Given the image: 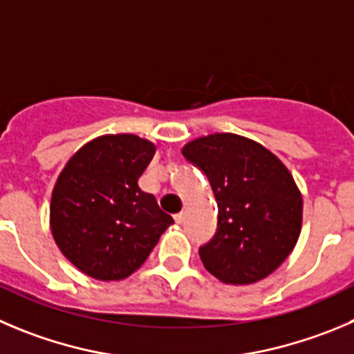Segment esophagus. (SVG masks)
<instances>
[{"instance_id": "obj_1", "label": "esophagus", "mask_w": 354, "mask_h": 354, "mask_svg": "<svg viewBox=\"0 0 354 354\" xmlns=\"http://www.w3.org/2000/svg\"><path fill=\"white\" fill-rule=\"evenodd\" d=\"M174 222H176V223H183L185 222V213L174 214Z\"/></svg>"}]
</instances>
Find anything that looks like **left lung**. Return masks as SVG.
Segmentation results:
<instances>
[{"label": "left lung", "instance_id": "8db88e82", "mask_svg": "<svg viewBox=\"0 0 354 354\" xmlns=\"http://www.w3.org/2000/svg\"><path fill=\"white\" fill-rule=\"evenodd\" d=\"M207 176L218 230L199 250L204 267L227 285H252L293 252L302 229V194L288 167L263 145L214 132L181 148Z\"/></svg>", "mask_w": 354, "mask_h": 354}]
</instances>
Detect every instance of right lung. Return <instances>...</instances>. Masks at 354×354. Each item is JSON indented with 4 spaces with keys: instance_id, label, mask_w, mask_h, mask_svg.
<instances>
[{
    "instance_id": "obj_1",
    "label": "right lung",
    "mask_w": 354,
    "mask_h": 354,
    "mask_svg": "<svg viewBox=\"0 0 354 354\" xmlns=\"http://www.w3.org/2000/svg\"><path fill=\"white\" fill-rule=\"evenodd\" d=\"M155 145L136 134H104L66 162L50 199V230L62 255L99 281L140 269L171 225L138 180Z\"/></svg>"
}]
</instances>
